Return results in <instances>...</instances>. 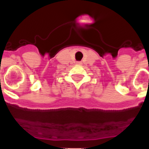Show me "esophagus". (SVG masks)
I'll use <instances>...</instances> for the list:
<instances>
[{
  "instance_id": "esophagus-1",
  "label": "esophagus",
  "mask_w": 149,
  "mask_h": 149,
  "mask_svg": "<svg viewBox=\"0 0 149 149\" xmlns=\"http://www.w3.org/2000/svg\"><path fill=\"white\" fill-rule=\"evenodd\" d=\"M77 64H80V65H81V62H77Z\"/></svg>"
}]
</instances>
